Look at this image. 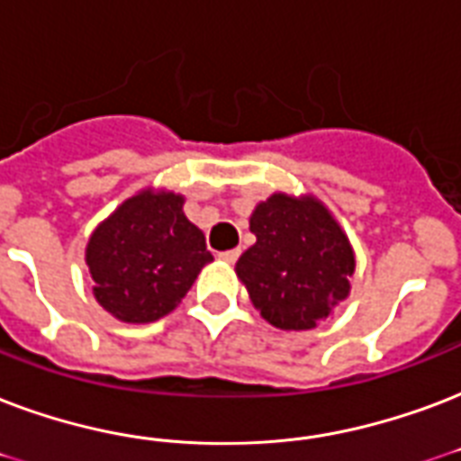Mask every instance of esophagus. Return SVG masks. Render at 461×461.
<instances>
[{
  "instance_id": "obj_1",
  "label": "esophagus",
  "mask_w": 461,
  "mask_h": 461,
  "mask_svg": "<svg viewBox=\"0 0 461 461\" xmlns=\"http://www.w3.org/2000/svg\"><path fill=\"white\" fill-rule=\"evenodd\" d=\"M217 258L224 263H234L239 258V249H230V251H222V254H217Z\"/></svg>"
}]
</instances>
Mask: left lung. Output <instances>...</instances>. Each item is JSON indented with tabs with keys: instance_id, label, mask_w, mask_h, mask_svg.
I'll return each instance as SVG.
<instances>
[{
	"instance_id": "left-lung-1",
	"label": "left lung",
	"mask_w": 461,
	"mask_h": 461,
	"mask_svg": "<svg viewBox=\"0 0 461 461\" xmlns=\"http://www.w3.org/2000/svg\"><path fill=\"white\" fill-rule=\"evenodd\" d=\"M256 244L237 277L261 316L283 331L316 329L350 294L356 251L333 212L312 193H273L254 207Z\"/></svg>"
}]
</instances>
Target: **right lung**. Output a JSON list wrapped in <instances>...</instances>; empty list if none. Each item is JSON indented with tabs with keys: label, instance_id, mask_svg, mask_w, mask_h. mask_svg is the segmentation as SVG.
Masks as SVG:
<instances>
[{
	"label": "right lung",
	"instance_id": "obj_1",
	"mask_svg": "<svg viewBox=\"0 0 461 461\" xmlns=\"http://www.w3.org/2000/svg\"><path fill=\"white\" fill-rule=\"evenodd\" d=\"M184 203L181 193L142 188L91 231L84 251L91 290L122 324H152L171 314L212 261Z\"/></svg>",
	"mask_w": 461,
	"mask_h": 461
}]
</instances>
